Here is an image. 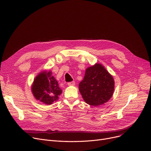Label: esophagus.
<instances>
[{"label": "esophagus", "mask_w": 151, "mask_h": 151, "mask_svg": "<svg viewBox=\"0 0 151 151\" xmlns=\"http://www.w3.org/2000/svg\"><path fill=\"white\" fill-rule=\"evenodd\" d=\"M75 84V81H71V82L68 83V86H74Z\"/></svg>", "instance_id": "1"}]
</instances>
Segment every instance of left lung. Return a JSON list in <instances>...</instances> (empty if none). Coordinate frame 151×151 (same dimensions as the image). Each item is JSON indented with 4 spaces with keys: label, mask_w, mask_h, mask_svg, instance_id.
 Instances as JSON below:
<instances>
[{
    "label": "left lung",
    "mask_w": 151,
    "mask_h": 151,
    "mask_svg": "<svg viewBox=\"0 0 151 151\" xmlns=\"http://www.w3.org/2000/svg\"><path fill=\"white\" fill-rule=\"evenodd\" d=\"M114 84L113 77L102 65L97 63L86 69L84 79L79 84V90L88 104L98 106L112 97Z\"/></svg>",
    "instance_id": "1"
}]
</instances>
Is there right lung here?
Wrapping results in <instances>:
<instances>
[{
  "mask_svg": "<svg viewBox=\"0 0 151 151\" xmlns=\"http://www.w3.org/2000/svg\"><path fill=\"white\" fill-rule=\"evenodd\" d=\"M62 91L57 81L52 76L51 71L39 73L32 86V93L36 99L46 104H51L57 100Z\"/></svg>",
  "mask_w": 151,
  "mask_h": 151,
  "instance_id": "1",
  "label": "right lung"
}]
</instances>
